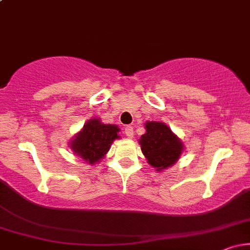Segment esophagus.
Masks as SVG:
<instances>
[{
  "label": "esophagus",
  "mask_w": 250,
  "mask_h": 250,
  "mask_svg": "<svg viewBox=\"0 0 250 250\" xmlns=\"http://www.w3.org/2000/svg\"><path fill=\"white\" fill-rule=\"evenodd\" d=\"M125 136L128 137V139H133L134 137V129H133V127H125Z\"/></svg>",
  "instance_id": "obj_1"
}]
</instances>
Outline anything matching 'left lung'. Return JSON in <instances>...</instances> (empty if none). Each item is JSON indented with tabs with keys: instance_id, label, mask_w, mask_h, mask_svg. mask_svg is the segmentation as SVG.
<instances>
[{
	"instance_id": "8db88e82",
	"label": "left lung",
	"mask_w": 250,
	"mask_h": 250,
	"mask_svg": "<svg viewBox=\"0 0 250 250\" xmlns=\"http://www.w3.org/2000/svg\"><path fill=\"white\" fill-rule=\"evenodd\" d=\"M145 128L146 133L140 137L139 143L147 162L156 171L171 167L185 149L183 142L163 122L147 121Z\"/></svg>"
}]
</instances>
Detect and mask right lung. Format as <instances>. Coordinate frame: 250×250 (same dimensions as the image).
<instances>
[{"mask_svg": "<svg viewBox=\"0 0 250 250\" xmlns=\"http://www.w3.org/2000/svg\"><path fill=\"white\" fill-rule=\"evenodd\" d=\"M119 131L116 125H105L94 117L85 122L81 130L70 140V149L88 165H96L108 153L111 143L121 139Z\"/></svg>", "mask_w": 250, "mask_h": 250, "instance_id": "obj_1", "label": "right lung"}]
</instances>
